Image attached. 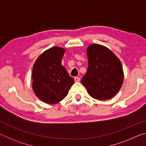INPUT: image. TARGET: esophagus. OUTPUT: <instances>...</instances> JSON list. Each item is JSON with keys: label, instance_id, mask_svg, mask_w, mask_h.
<instances>
[{"label": "esophagus", "instance_id": "1", "mask_svg": "<svg viewBox=\"0 0 146 146\" xmlns=\"http://www.w3.org/2000/svg\"><path fill=\"white\" fill-rule=\"evenodd\" d=\"M80 80V78H79V77H77V76H76V77H75V81L76 82H78Z\"/></svg>", "mask_w": 146, "mask_h": 146}]
</instances>
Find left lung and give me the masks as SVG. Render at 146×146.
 <instances>
[{"label":"left lung","instance_id":"8db88e82","mask_svg":"<svg viewBox=\"0 0 146 146\" xmlns=\"http://www.w3.org/2000/svg\"><path fill=\"white\" fill-rule=\"evenodd\" d=\"M86 51L88 71L81 83L95 99H110L122 86L123 71L121 62L110 49L100 44H91Z\"/></svg>","mask_w":146,"mask_h":146}]
</instances>
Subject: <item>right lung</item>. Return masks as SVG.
<instances>
[{"mask_svg": "<svg viewBox=\"0 0 146 146\" xmlns=\"http://www.w3.org/2000/svg\"><path fill=\"white\" fill-rule=\"evenodd\" d=\"M66 50L54 46L40 55L32 71L33 90L39 99L47 104H56L67 96L74 79L61 62Z\"/></svg>", "mask_w": 146, "mask_h": 146, "instance_id": "1", "label": "right lung"}]
</instances>
